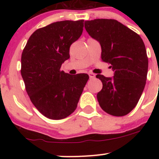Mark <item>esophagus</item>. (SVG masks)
<instances>
[{
	"instance_id": "obj_1",
	"label": "esophagus",
	"mask_w": 159,
	"mask_h": 159,
	"mask_svg": "<svg viewBox=\"0 0 159 159\" xmlns=\"http://www.w3.org/2000/svg\"><path fill=\"white\" fill-rule=\"evenodd\" d=\"M89 75L90 78H94V77H95V75H94V73H92V72H89Z\"/></svg>"
}]
</instances>
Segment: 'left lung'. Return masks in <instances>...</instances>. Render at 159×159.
Here are the masks:
<instances>
[{"label": "left lung", "instance_id": "left-lung-1", "mask_svg": "<svg viewBox=\"0 0 159 159\" xmlns=\"http://www.w3.org/2000/svg\"><path fill=\"white\" fill-rule=\"evenodd\" d=\"M84 28L99 41L102 60L110 64L113 78L97 75L102 89L97 98L102 110L117 117L128 115L137 105L145 89L148 60L141 37L114 19L86 20Z\"/></svg>", "mask_w": 159, "mask_h": 159}]
</instances>
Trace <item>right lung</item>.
<instances>
[{
  "instance_id": "add662e5",
  "label": "right lung",
  "mask_w": 159,
  "mask_h": 159,
  "mask_svg": "<svg viewBox=\"0 0 159 159\" xmlns=\"http://www.w3.org/2000/svg\"><path fill=\"white\" fill-rule=\"evenodd\" d=\"M83 27L84 20H62L39 28L22 52L20 73L25 89L35 108L50 119H63L75 111L89 79L87 74L71 75L61 70Z\"/></svg>"
}]
</instances>
